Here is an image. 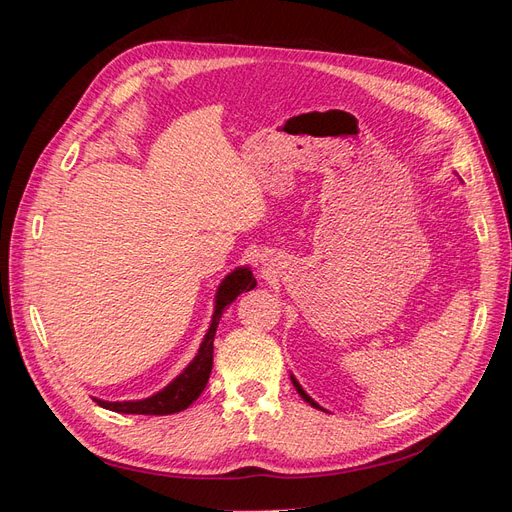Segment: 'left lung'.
<instances>
[{
    "label": "left lung",
    "mask_w": 512,
    "mask_h": 512,
    "mask_svg": "<svg viewBox=\"0 0 512 512\" xmlns=\"http://www.w3.org/2000/svg\"><path fill=\"white\" fill-rule=\"evenodd\" d=\"M290 380H292V384H294V389H297V393H299V395H301V397H303V399L307 401V404H309V406H314V408H318V410H324V408H320V406L316 404V401H314L312 397H309V395H307V393L303 391V386L299 384V380H297V378H294L292 374H290Z\"/></svg>",
    "instance_id": "1"
}]
</instances>
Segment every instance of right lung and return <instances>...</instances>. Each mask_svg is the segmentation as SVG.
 Listing matches in <instances>:
<instances>
[{
    "instance_id": "obj_1",
    "label": "right lung",
    "mask_w": 512,
    "mask_h": 512,
    "mask_svg": "<svg viewBox=\"0 0 512 512\" xmlns=\"http://www.w3.org/2000/svg\"><path fill=\"white\" fill-rule=\"evenodd\" d=\"M254 286H256V280L250 267H237L235 271H230L224 277L222 284L218 286V292H215L211 324L203 337V342H200L196 356L173 382H168L164 386V389L153 393L151 397L130 399V401H104L94 397L98 401V406L113 412H121V414H175L192 406L200 397V393L205 391L207 380L211 376L213 337H215V331H218L222 312L239 297L241 292L252 290Z\"/></svg>"
}]
</instances>
